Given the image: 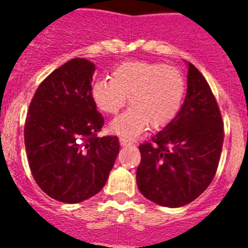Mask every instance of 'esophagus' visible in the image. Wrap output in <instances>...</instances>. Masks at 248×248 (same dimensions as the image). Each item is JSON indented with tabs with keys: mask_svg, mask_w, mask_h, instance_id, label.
I'll use <instances>...</instances> for the list:
<instances>
[{
	"mask_svg": "<svg viewBox=\"0 0 248 248\" xmlns=\"http://www.w3.org/2000/svg\"><path fill=\"white\" fill-rule=\"evenodd\" d=\"M120 145L122 146L131 145V141L129 139H125V138H120Z\"/></svg>",
	"mask_w": 248,
	"mask_h": 248,
	"instance_id": "esophagus-1",
	"label": "esophagus"
}]
</instances>
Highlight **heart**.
<instances>
[{
	"label": "heart",
	"instance_id": "b5f03b06",
	"mask_svg": "<svg viewBox=\"0 0 248 248\" xmlns=\"http://www.w3.org/2000/svg\"><path fill=\"white\" fill-rule=\"evenodd\" d=\"M186 82L177 68L163 63L129 61L113 69L110 78L94 80L91 95L105 114H117L129 97L130 108L113 120L110 130L133 139L150 125H168L180 111Z\"/></svg>",
	"mask_w": 248,
	"mask_h": 248
}]
</instances>
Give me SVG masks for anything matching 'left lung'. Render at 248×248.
<instances>
[{"label": "left lung", "instance_id": "8db88e82", "mask_svg": "<svg viewBox=\"0 0 248 248\" xmlns=\"http://www.w3.org/2000/svg\"><path fill=\"white\" fill-rule=\"evenodd\" d=\"M187 92L176 117L139 145L137 184L148 200L181 207L211 184L223 144L220 109L202 74L187 62Z\"/></svg>", "mask_w": 248, "mask_h": 248}]
</instances>
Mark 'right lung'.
Listing matches in <instances>:
<instances>
[{"instance_id": "right-lung-1", "label": "right lung", "mask_w": 248, "mask_h": 248, "mask_svg": "<svg viewBox=\"0 0 248 248\" xmlns=\"http://www.w3.org/2000/svg\"><path fill=\"white\" fill-rule=\"evenodd\" d=\"M94 63L74 58L41 83L25 124L28 164L52 199L78 203L103 189L119 154L117 137L97 135L104 125L91 95Z\"/></svg>"}]
</instances>
